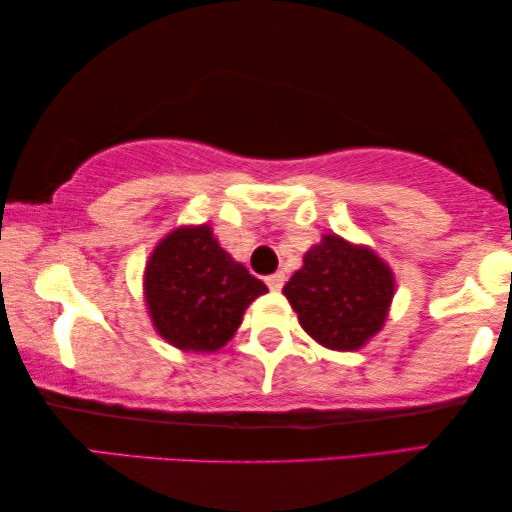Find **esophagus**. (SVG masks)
<instances>
[{
    "label": "esophagus",
    "instance_id": "34e87169",
    "mask_svg": "<svg viewBox=\"0 0 512 512\" xmlns=\"http://www.w3.org/2000/svg\"><path fill=\"white\" fill-rule=\"evenodd\" d=\"M265 283L270 290H281L283 283H286V274L274 272V274H270V277H265Z\"/></svg>",
    "mask_w": 512,
    "mask_h": 512
}]
</instances>
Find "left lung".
Instances as JSON below:
<instances>
[{"mask_svg":"<svg viewBox=\"0 0 512 512\" xmlns=\"http://www.w3.org/2000/svg\"><path fill=\"white\" fill-rule=\"evenodd\" d=\"M393 274L371 249L325 235L304 256L283 295L300 325L332 350H357L380 332L393 297Z\"/></svg>","mask_w":512,"mask_h":512,"instance_id":"obj_1","label":"left lung"}]
</instances>
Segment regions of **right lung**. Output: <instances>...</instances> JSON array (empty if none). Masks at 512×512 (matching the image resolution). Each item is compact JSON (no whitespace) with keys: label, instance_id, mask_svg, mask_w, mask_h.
Segmentation results:
<instances>
[{"label":"right lung","instance_id":"add662e5","mask_svg":"<svg viewBox=\"0 0 512 512\" xmlns=\"http://www.w3.org/2000/svg\"><path fill=\"white\" fill-rule=\"evenodd\" d=\"M144 288L157 332L187 352L222 348L247 306L267 293L261 279L217 245L210 226L169 233L146 265Z\"/></svg>","mask_w":512,"mask_h":512}]
</instances>
